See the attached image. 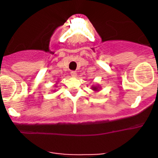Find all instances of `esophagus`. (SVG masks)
I'll return each instance as SVG.
<instances>
[{"mask_svg":"<svg viewBox=\"0 0 158 158\" xmlns=\"http://www.w3.org/2000/svg\"><path fill=\"white\" fill-rule=\"evenodd\" d=\"M71 76H73V77H76V76H77V73H76V72L75 71H71Z\"/></svg>","mask_w":158,"mask_h":158,"instance_id":"1","label":"esophagus"}]
</instances>
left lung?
Here are the masks:
<instances>
[{
    "label": "left lung",
    "instance_id": "1",
    "mask_svg": "<svg viewBox=\"0 0 158 158\" xmlns=\"http://www.w3.org/2000/svg\"><path fill=\"white\" fill-rule=\"evenodd\" d=\"M91 89L94 91V92H98L101 89V86L99 85H92Z\"/></svg>",
    "mask_w": 158,
    "mask_h": 158
}]
</instances>
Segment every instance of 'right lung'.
Here are the masks:
<instances>
[{"label":"right lung","mask_w":158,"mask_h":158,"mask_svg":"<svg viewBox=\"0 0 158 158\" xmlns=\"http://www.w3.org/2000/svg\"><path fill=\"white\" fill-rule=\"evenodd\" d=\"M57 85V82H56V83L55 84V85H54V87H57V85ZM52 91H55V90H52Z\"/></svg>","instance_id":"obj_1"}]
</instances>
